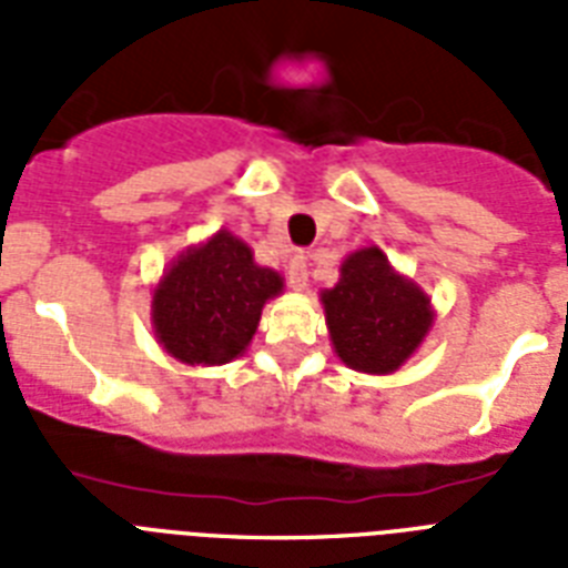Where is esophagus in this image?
<instances>
[{
	"mask_svg": "<svg viewBox=\"0 0 568 568\" xmlns=\"http://www.w3.org/2000/svg\"><path fill=\"white\" fill-rule=\"evenodd\" d=\"M288 285L294 292L310 288V271H306V258L303 256H292V262H288Z\"/></svg>",
	"mask_w": 568,
	"mask_h": 568,
	"instance_id": "1",
	"label": "esophagus"
}]
</instances>
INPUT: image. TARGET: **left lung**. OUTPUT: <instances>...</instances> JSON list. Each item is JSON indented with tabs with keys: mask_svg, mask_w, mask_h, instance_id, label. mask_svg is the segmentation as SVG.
<instances>
[{
	"mask_svg": "<svg viewBox=\"0 0 568 568\" xmlns=\"http://www.w3.org/2000/svg\"><path fill=\"white\" fill-rule=\"evenodd\" d=\"M321 303L329 342L354 372H397L433 327L430 297L397 274L379 247L351 253L338 283L321 292Z\"/></svg>",
	"mask_w": 568,
	"mask_h": 568,
	"instance_id": "obj_1",
	"label": "left lung"
}]
</instances>
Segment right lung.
I'll return each mask as SVG.
<instances>
[{
  "instance_id": "right-lung-1",
  "label": "right lung",
  "mask_w": 568,
  "mask_h": 568,
  "mask_svg": "<svg viewBox=\"0 0 568 568\" xmlns=\"http://www.w3.org/2000/svg\"><path fill=\"white\" fill-rule=\"evenodd\" d=\"M283 292V276L253 262L232 232L189 247L153 292L159 345L185 365H223L247 351L262 306Z\"/></svg>"
}]
</instances>
